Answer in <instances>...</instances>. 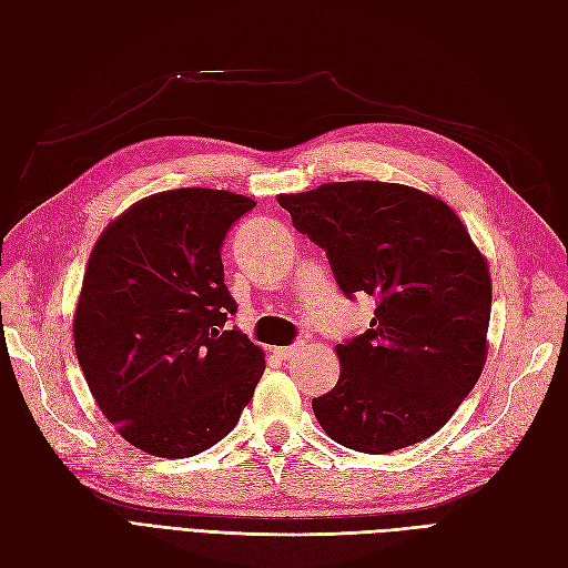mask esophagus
Masks as SVG:
<instances>
[{
	"label": "esophagus",
	"instance_id": "obj_1",
	"mask_svg": "<svg viewBox=\"0 0 568 568\" xmlns=\"http://www.w3.org/2000/svg\"><path fill=\"white\" fill-rule=\"evenodd\" d=\"M301 348H303V343H294V346H282L274 353H277L282 359H288V357H294V353H298Z\"/></svg>",
	"mask_w": 568,
	"mask_h": 568
}]
</instances>
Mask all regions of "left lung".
<instances>
[{
	"mask_svg": "<svg viewBox=\"0 0 568 568\" xmlns=\"http://www.w3.org/2000/svg\"><path fill=\"white\" fill-rule=\"evenodd\" d=\"M277 201L324 248L343 294L376 301L369 329L336 346L338 382L313 398L320 426L369 455L434 436L488 355L490 274L467 227L440 199L393 182H329Z\"/></svg>",
	"mask_w": 568,
	"mask_h": 568,
	"instance_id": "obj_1",
	"label": "left lung"
}]
</instances>
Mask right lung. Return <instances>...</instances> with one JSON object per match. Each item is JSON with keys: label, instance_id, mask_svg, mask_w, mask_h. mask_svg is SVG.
Returning <instances> with one entry per match:
<instances>
[{"label": "right lung", "instance_id": "obj_1", "mask_svg": "<svg viewBox=\"0 0 568 568\" xmlns=\"http://www.w3.org/2000/svg\"><path fill=\"white\" fill-rule=\"evenodd\" d=\"M253 199L186 186L136 201L92 248L75 355L99 409L134 448L192 457L225 438L265 372L230 326L220 248Z\"/></svg>", "mask_w": 568, "mask_h": 568}]
</instances>
